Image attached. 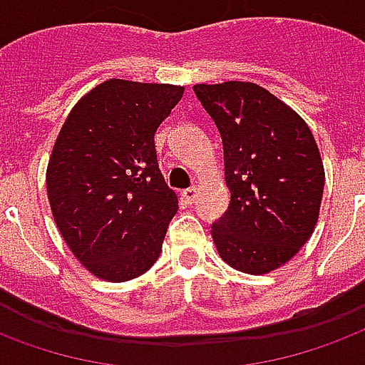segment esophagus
<instances>
[{
	"mask_svg": "<svg viewBox=\"0 0 365 365\" xmlns=\"http://www.w3.org/2000/svg\"><path fill=\"white\" fill-rule=\"evenodd\" d=\"M182 197L185 199V201H187V203H193L197 197V190L195 187H187V190L182 191Z\"/></svg>",
	"mask_w": 365,
	"mask_h": 365,
	"instance_id": "obj_1",
	"label": "esophagus"
}]
</instances>
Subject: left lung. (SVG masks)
<instances>
[{"mask_svg":"<svg viewBox=\"0 0 365 365\" xmlns=\"http://www.w3.org/2000/svg\"><path fill=\"white\" fill-rule=\"evenodd\" d=\"M224 148L230 205L212 240L237 271L265 274L292 259L319 217L325 170L307 123L263 86L195 85Z\"/></svg>","mask_w":365,"mask_h":365,"instance_id":"left-lung-1","label":"left lung"}]
</instances>
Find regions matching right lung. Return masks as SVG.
Returning <instances> with one entry per match:
<instances>
[{"label": "right lung", "instance_id": "1", "mask_svg": "<svg viewBox=\"0 0 365 365\" xmlns=\"http://www.w3.org/2000/svg\"><path fill=\"white\" fill-rule=\"evenodd\" d=\"M183 86L110 79L75 104L48 162L53 220L73 255L104 280L135 279L160 255L178 212L155 133Z\"/></svg>", "mask_w": 365, "mask_h": 365}]
</instances>
